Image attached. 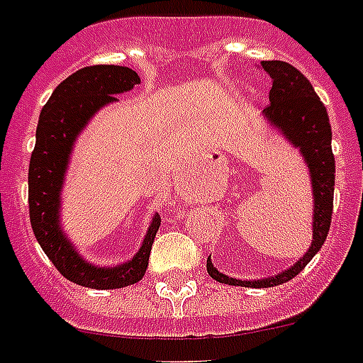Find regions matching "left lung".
I'll return each instance as SVG.
<instances>
[{
	"mask_svg": "<svg viewBox=\"0 0 363 363\" xmlns=\"http://www.w3.org/2000/svg\"><path fill=\"white\" fill-rule=\"evenodd\" d=\"M262 69L271 77L269 106L262 116L267 123L284 136L294 147L299 149L304 164L308 167L312 184V243L308 251L288 269L279 271L267 279L242 280L225 275L212 260H206V271L221 284L245 286V288H271L284 284L297 277L310 260L318 255L327 240L334 205V155H332V129L327 108L318 97L310 81L291 64L282 60H262Z\"/></svg>",
	"mask_w": 363,
	"mask_h": 363,
	"instance_id": "1",
	"label": "left lung"
}]
</instances>
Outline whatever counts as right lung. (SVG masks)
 I'll return each mask as SVG.
<instances>
[{"label":"right lung","instance_id":"right-lung-1","mask_svg":"<svg viewBox=\"0 0 363 363\" xmlns=\"http://www.w3.org/2000/svg\"><path fill=\"white\" fill-rule=\"evenodd\" d=\"M136 84H140L138 73L127 66L99 64L79 69L55 88L36 127V144L29 162L33 233L48 258L66 279L94 290H118L142 280L160 227V216L153 214L135 257L116 266H96L66 236L60 219L66 172L79 135L103 106L118 101L114 96L129 92Z\"/></svg>","mask_w":363,"mask_h":363}]
</instances>
